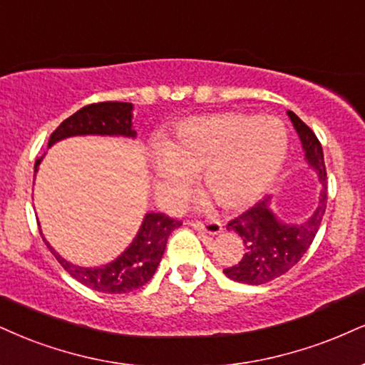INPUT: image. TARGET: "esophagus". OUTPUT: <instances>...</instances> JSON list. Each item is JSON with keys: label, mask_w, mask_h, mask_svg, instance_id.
I'll list each match as a JSON object with an SVG mask.
<instances>
[{"label": "esophagus", "mask_w": 365, "mask_h": 365, "mask_svg": "<svg viewBox=\"0 0 365 365\" xmlns=\"http://www.w3.org/2000/svg\"><path fill=\"white\" fill-rule=\"evenodd\" d=\"M188 225L194 227V230L205 231L209 235H219L222 231V226L219 221H190Z\"/></svg>", "instance_id": "obj_1"}]
</instances>
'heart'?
<instances>
[{"mask_svg": "<svg viewBox=\"0 0 365 365\" xmlns=\"http://www.w3.org/2000/svg\"><path fill=\"white\" fill-rule=\"evenodd\" d=\"M287 133L275 117L219 112L178 122L158 146L155 177L166 195H185L188 177L227 210L253 205L277 178Z\"/></svg>", "mask_w": 365, "mask_h": 365, "instance_id": "1", "label": "heart"}]
</instances>
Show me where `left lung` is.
I'll return each mask as SVG.
<instances>
[{
  "mask_svg": "<svg viewBox=\"0 0 365 365\" xmlns=\"http://www.w3.org/2000/svg\"><path fill=\"white\" fill-rule=\"evenodd\" d=\"M287 115L299 135L306 161L318 173L322 183L319 204L306 221L292 225L275 216L270 207V195H267L247 212L227 222V230L240 235L245 245L243 258L236 265L222 270L226 277L236 282L260 285L284 275L308 252L322 226L328 194L323 148L313 130L296 113L289 110Z\"/></svg>",
  "mask_w": 365,
  "mask_h": 365,
  "instance_id": "left-lung-1",
  "label": "left lung"
}]
</instances>
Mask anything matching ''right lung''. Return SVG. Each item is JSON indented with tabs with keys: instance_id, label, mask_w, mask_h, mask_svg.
Segmentation results:
<instances>
[{
	"instance_id": "1",
	"label": "right lung",
	"mask_w": 365,
	"mask_h": 365,
	"mask_svg": "<svg viewBox=\"0 0 365 365\" xmlns=\"http://www.w3.org/2000/svg\"><path fill=\"white\" fill-rule=\"evenodd\" d=\"M133 103L125 102H102L86 105L73 113L71 117L61 122L54 133L51 134L49 144L59 143L73 135H122V138H135L133 129ZM41 156L35 161L34 173H37ZM35 177V175H34ZM182 226L177 219H171L161 212H148L143 219L138 235L125 252L118 255L115 260L102 267H80L64 260L54 248L46 241L47 248L54 255L63 269L93 291L105 294H125L134 289L143 287L151 280L163 257L166 241L171 231Z\"/></svg>"
}]
</instances>
